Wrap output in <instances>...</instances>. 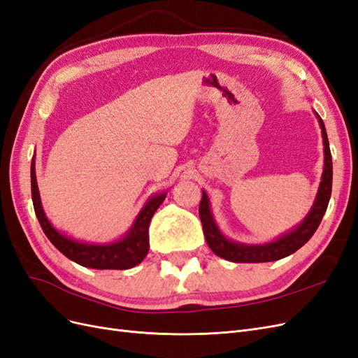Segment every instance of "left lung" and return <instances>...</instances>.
I'll return each instance as SVG.
<instances>
[{"instance_id":"8db88e82","label":"left lung","mask_w":358,"mask_h":358,"mask_svg":"<svg viewBox=\"0 0 358 358\" xmlns=\"http://www.w3.org/2000/svg\"><path fill=\"white\" fill-rule=\"evenodd\" d=\"M318 119V124L321 128L322 134V143H324V169H322V176L318 187V192L315 201H313L309 213L305 216L299 225L294 229L280 234L276 237L275 241L267 242V243H259V245H251V243H242V242H234L229 237H225L222 231L220 230L218 224H216L213 213L210 209V200L208 194L203 189V197L200 201L199 215L203 224V233L206 237V242H208L209 248L224 259H229L233 263H268V262H276L284 257H288L294 254L297 249H300L305 245L313 233L317 231L318 225L322 220L324 213L327 210V206L331 196V182H333V162H331V154H330V146H329V138L326 127H324L322 119L317 112H313Z\"/></svg>"}]
</instances>
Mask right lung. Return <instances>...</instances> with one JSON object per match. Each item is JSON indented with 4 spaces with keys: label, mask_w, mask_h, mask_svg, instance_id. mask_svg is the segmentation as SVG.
Segmentation results:
<instances>
[{
    "label": "right lung",
    "mask_w": 358,
    "mask_h": 358,
    "mask_svg": "<svg viewBox=\"0 0 358 358\" xmlns=\"http://www.w3.org/2000/svg\"><path fill=\"white\" fill-rule=\"evenodd\" d=\"M31 196L34 203V210L43 231L48 236L59 252H62L71 262L83 267L91 268H110V270H125L137 266L143 262L149 251V222L154 213L167 197V192H158L150 196L142 210L138 212L129 230L115 242L109 243H90L71 239L70 236L58 231L50 224L48 216L43 210L40 192L36 178V159L31 161Z\"/></svg>",
    "instance_id": "1"
}]
</instances>
